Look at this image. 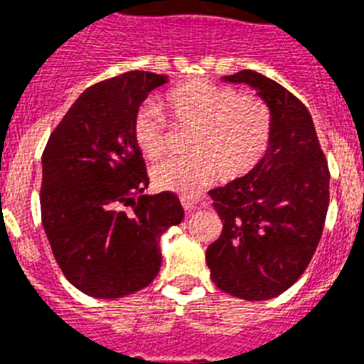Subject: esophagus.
Listing matches in <instances>:
<instances>
[{
	"mask_svg": "<svg viewBox=\"0 0 364 364\" xmlns=\"http://www.w3.org/2000/svg\"><path fill=\"white\" fill-rule=\"evenodd\" d=\"M196 202H198V200L194 198V196H185V194H183V196H181L183 208H185V211H188V213H191V211L194 210V205H196Z\"/></svg>",
	"mask_w": 364,
	"mask_h": 364,
	"instance_id": "1",
	"label": "esophagus"
}]
</instances>
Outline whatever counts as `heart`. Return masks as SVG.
<instances>
[{"label": "heart", "instance_id": "heart-1", "mask_svg": "<svg viewBox=\"0 0 364 364\" xmlns=\"http://www.w3.org/2000/svg\"><path fill=\"white\" fill-rule=\"evenodd\" d=\"M177 130H191L188 156L168 159L153 168V183L162 191L198 193L213 179L236 181L255 170L270 145L272 113L264 100L210 81H188L166 94L164 104ZM132 139L149 160L170 147V124L154 104L137 109Z\"/></svg>", "mask_w": 364, "mask_h": 364}]
</instances>
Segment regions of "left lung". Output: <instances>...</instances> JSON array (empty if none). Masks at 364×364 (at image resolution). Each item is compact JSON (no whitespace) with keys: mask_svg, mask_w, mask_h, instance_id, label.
Returning a JSON list of instances; mask_svg holds the SVG:
<instances>
[{"mask_svg":"<svg viewBox=\"0 0 364 364\" xmlns=\"http://www.w3.org/2000/svg\"><path fill=\"white\" fill-rule=\"evenodd\" d=\"M223 81L257 90L270 107L272 136L255 170L210 191L223 232L205 251V262L221 291L268 300L287 291L316 253L331 173L310 111L296 96L251 70Z\"/></svg>","mask_w":364,"mask_h":364,"instance_id":"left-lung-1","label":"left lung"}]
</instances>
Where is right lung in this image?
Here are the masks:
<instances>
[{
    "label": "right lung",
    "instance_id": "right-lung-1",
    "mask_svg": "<svg viewBox=\"0 0 364 364\" xmlns=\"http://www.w3.org/2000/svg\"><path fill=\"white\" fill-rule=\"evenodd\" d=\"M166 82L126 71L87 88L43 153V228L65 279L94 299L147 287L162 262L160 236L185 217L173 193L143 194L149 177L132 139L139 105Z\"/></svg>",
    "mask_w": 364,
    "mask_h": 364
}]
</instances>
